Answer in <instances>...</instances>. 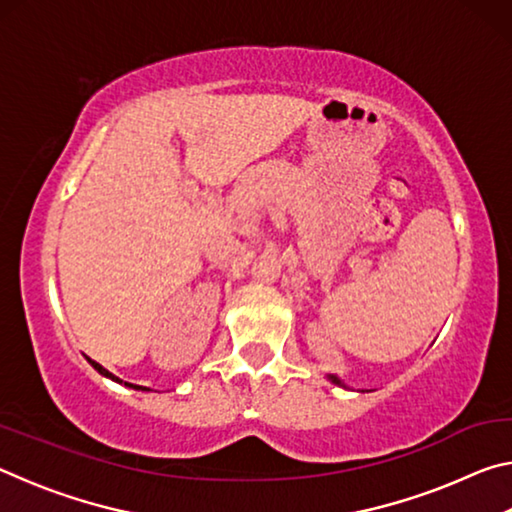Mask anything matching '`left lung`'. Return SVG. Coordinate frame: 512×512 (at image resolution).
Instances as JSON below:
<instances>
[{
    "label": "left lung",
    "instance_id": "8db88e82",
    "mask_svg": "<svg viewBox=\"0 0 512 512\" xmlns=\"http://www.w3.org/2000/svg\"><path fill=\"white\" fill-rule=\"evenodd\" d=\"M329 381H332V384H336V386H343V381L339 377H334V375H329Z\"/></svg>",
    "mask_w": 512,
    "mask_h": 512
}]
</instances>
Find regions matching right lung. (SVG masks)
Masks as SVG:
<instances>
[{
  "mask_svg": "<svg viewBox=\"0 0 512 512\" xmlns=\"http://www.w3.org/2000/svg\"><path fill=\"white\" fill-rule=\"evenodd\" d=\"M90 363H92V366H94V370H99L101 372V375L103 377H108V379H112V381H119V384H121V379L119 377H115V375H112V372H108L106 368H103L101 366V363H97V361H92V359H88ZM124 384L126 386H131V388H137V391H140V388H142V391H149V388H144V386H135V384H128V381H124Z\"/></svg>",
  "mask_w": 512,
  "mask_h": 512,
  "instance_id": "obj_1",
  "label": "right lung"
}]
</instances>
